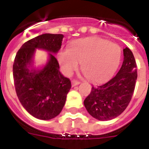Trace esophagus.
<instances>
[{
    "label": "esophagus",
    "instance_id": "34e87169",
    "mask_svg": "<svg viewBox=\"0 0 149 149\" xmlns=\"http://www.w3.org/2000/svg\"><path fill=\"white\" fill-rule=\"evenodd\" d=\"M80 84V81H78L77 80H72L71 81V85L73 87L76 86V85H78V84Z\"/></svg>",
    "mask_w": 149,
    "mask_h": 149
}]
</instances>
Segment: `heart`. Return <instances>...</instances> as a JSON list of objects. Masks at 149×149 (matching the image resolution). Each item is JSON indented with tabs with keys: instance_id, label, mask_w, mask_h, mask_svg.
<instances>
[{
	"instance_id": "obj_1",
	"label": "heart",
	"mask_w": 149,
	"mask_h": 149,
	"mask_svg": "<svg viewBox=\"0 0 149 149\" xmlns=\"http://www.w3.org/2000/svg\"><path fill=\"white\" fill-rule=\"evenodd\" d=\"M122 51L118 45L100 38L79 39L63 49L58 61L63 72L70 75L81 62V71L88 79L99 82L115 73L120 64Z\"/></svg>"
}]
</instances>
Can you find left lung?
Instances as JSON below:
<instances>
[{
  "label": "left lung",
  "mask_w": 149,
  "mask_h": 149,
  "mask_svg": "<svg viewBox=\"0 0 149 149\" xmlns=\"http://www.w3.org/2000/svg\"><path fill=\"white\" fill-rule=\"evenodd\" d=\"M124 61L118 74L103 84L92 87L84 99L88 112L100 121L118 117L125 110L135 90L137 80L136 62L128 47L123 50Z\"/></svg>",
  "instance_id": "1"
}]
</instances>
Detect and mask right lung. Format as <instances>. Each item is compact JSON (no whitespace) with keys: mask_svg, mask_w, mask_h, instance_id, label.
Returning <instances> with one entry per match:
<instances>
[{"mask_svg":"<svg viewBox=\"0 0 149 149\" xmlns=\"http://www.w3.org/2000/svg\"><path fill=\"white\" fill-rule=\"evenodd\" d=\"M63 34H44L24 44L17 53L13 65L16 93L22 106L36 118L49 120L62 110L71 89V81L59 71V64L53 54L60 50ZM37 48L50 52L45 66L36 70L31 68Z\"/></svg>","mask_w":149,"mask_h":149,"instance_id":"1","label":"right lung"}]
</instances>
